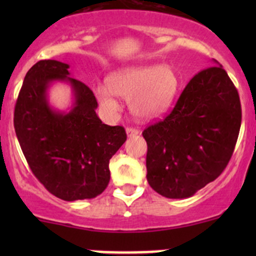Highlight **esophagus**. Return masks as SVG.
Instances as JSON below:
<instances>
[{"label":"esophagus","mask_w":256,"mask_h":256,"mask_svg":"<svg viewBox=\"0 0 256 256\" xmlns=\"http://www.w3.org/2000/svg\"><path fill=\"white\" fill-rule=\"evenodd\" d=\"M126 134H128V138H131V136L138 135V134H140V131L135 128H126Z\"/></svg>","instance_id":"obj_1"}]
</instances>
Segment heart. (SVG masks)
Listing matches in <instances>:
<instances>
[{
    "label": "heart",
    "instance_id": "b5f03b06",
    "mask_svg": "<svg viewBox=\"0 0 256 256\" xmlns=\"http://www.w3.org/2000/svg\"><path fill=\"white\" fill-rule=\"evenodd\" d=\"M178 88L174 69L167 66H140L118 69L109 78V85L95 90L98 102L109 112L120 109L115 95L130 102L131 110L141 118L161 116L172 104Z\"/></svg>",
    "mask_w": 256,
    "mask_h": 256
}]
</instances>
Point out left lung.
<instances>
[{
	"label": "left lung",
	"mask_w": 256,
	"mask_h": 256,
	"mask_svg": "<svg viewBox=\"0 0 256 256\" xmlns=\"http://www.w3.org/2000/svg\"><path fill=\"white\" fill-rule=\"evenodd\" d=\"M242 124L236 88L222 66L190 80L172 112L144 130L148 184L167 198H188L226 170Z\"/></svg>",
	"instance_id": "8db88e82"
}]
</instances>
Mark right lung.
Instances as JSON below:
<instances>
[{"instance_id":"right-lung-1","label":"right lung","mask_w":256,"mask_h":256,"mask_svg":"<svg viewBox=\"0 0 256 256\" xmlns=\"http://www.w3.org/2000/svg\"><path fill=\"white\" fill-rule=\"evenodd\" d=\"M69 66L40 60L27 72L14 106V130L33 174L63 200L95 198L110 180L109 161L126 141L122 126L98 118V102L89 86L69 76ZM68 81L74 105L69 113L53 110L46 90L52 81Z\"/></svg>"}]
</instances>
